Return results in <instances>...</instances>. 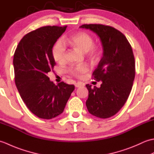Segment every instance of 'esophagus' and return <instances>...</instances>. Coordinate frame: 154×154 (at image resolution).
<instances>
[{"instance_id":"esophagus-1","label":"esophagus","mask_w":154,"mask_h":154,"mask_svg":"<svg viewBox=\"0 0 154 154\" xmlns=\"http://www.w3.org/2000/svg\"><path fill=\"white\" fill-rule=\"evenodd\" d=\"M75 87H80L82 86V83H77L75 84Z\"/></svg>"}]
</instances>
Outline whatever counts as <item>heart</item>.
Returning <instances> with one entry per match:
<instances>
[{"mask_svg": "<svg viewBox=\"0 0 154 154\" xmlns=\"http://www.w3.org/2000/svg\"><path fill=\"white\" fill-rule=\"evenodd\" d=\"M68 43L71 47L85 53L86 56L93 62L97 63L100 57V50L97 45H94V40L90 34L85 32H78L68 39ZM67 48L61 40L54 44L51 50L54 60L58 63H63L65 60ZM89 71L86 64L78 65L69 69V72L75 77H81Z\"/></svg>", "mask_w": 154, "mask_h": 154, "instance_id": "b5f03b06", "label": "heart"}]
</instances>
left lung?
Here are the masks:
<instances>
[{
  "label": "left lung",
  "mask_w": 154,
  "mask_h": 154,
  "mask_svg": "<svg viewBox=\"0 0 154 154\" xmlns=\"http://www.w3.org/2000/svg\"><path fill=\"white\" fill-rule=\"evenodd\" d=\"M79 28L94 32L102 43L103 55L93 73V79L102 83L99 88L86 85V106L91 114L107 119L119 112L131 92L136 73L132 49L125 35L110 26L90 24Z\"/></svg>",
  "instance_id": "8db88e82"
}]
</instances>
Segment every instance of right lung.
<instances>
[{
    "label": "right lung",
    "instance_id": "1",
    "mask_svg": "<svg viewBox=\"0 0 154 154\" xmlns=\"http://www.w3.org/2000/svg\"><path fill=\"white\" fill-rule=\"evenodd\" d=\"M66 28L47 26L29 32L14 52L16 86L28 109L40 119H51L61 114L75 89L73 85L63 81L55 85L47 76L55 65L52 48Z\"/></svg>",
    "mask_w": 154,
    "mask_h": 154
}]
</instances>
